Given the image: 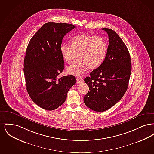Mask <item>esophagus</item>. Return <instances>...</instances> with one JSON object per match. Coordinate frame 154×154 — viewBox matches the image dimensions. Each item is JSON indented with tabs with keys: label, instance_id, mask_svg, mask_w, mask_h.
I'll return each instance as SVG.
<instances>
[{
	"label": "esophagus",
	"instance_id": "esophagus-1",
	"mask_svg": "<svg viewBox=\"0 0 154 154\" xmlns=\"http://www.w3.org/2000/svg\"><path fill=\"white\" fill-rule=\"evenodd\" d=\"M76 80H77V83H81V82H82L84 81L82 79H80V78H77Z\"/></svg>",
	"mask_w": 154,
	"mask_h": 154
}]
</instances>
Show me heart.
<instances>
[{"label":"heart","instance_id":"1","mask_svg":"<svg viewBox=\"0 0 154 154\" xmlns=\"http://www.w3.org/2000/svg\"><path fill=\"white\" fill-rule=\"evenodd\" d=\"M107 52V44L102 37L80 33L70 40V45L62 44L60 52L64 61L71 63L76 55L79 60L67 67L69 74L80 77L88 68L94 70L102 66Z\"/></svg>","mask_w":154,"mask_h":154}]
</instances>
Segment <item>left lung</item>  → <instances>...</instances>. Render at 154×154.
Here are the masks:
<instances>
[{
	"label": "left lung",
	"mask_w": 154,
	"mask_h": 154,
	"mask_svg": "<svg viewBox=\"0 0 154 154\" xmlns=\"http://www.w3.org/2000/svg\"><path fill=\"white\" fill-rule=\"evenodd\" d=\"M109 36L107 55L102 66L84 79L89 91L84 102L96 112L109 110L124 95L132 71L131 56L121 38L110 29L102 28Z\"/></svg>",
	"instance_id": "8db88e82"
}]
</instances>
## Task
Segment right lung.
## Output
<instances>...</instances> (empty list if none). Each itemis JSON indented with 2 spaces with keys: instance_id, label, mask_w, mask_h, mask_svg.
Returning a JSON list of instances; mask_svg holds the SVG:
<instances>
[{
  "instance_id": "obj_1",
  "label": "right lung",
  "mask_w": 154,
  "mask_h": 154,
  "mask_svg": "<svg viewBox=\"0 0 154 154\" xmlns=\"http://www.w3.org/2000/svg\"><path fill=\"white\" fill-rule=\"evenodd\" d=\"M75 28L70 23L47 22L27 47L23 63L26 90L33 102L44 110H55L63 104L76 83L72 75L58 78L65 67L60 52L62 39Z\"/></svg>"
}]
</instances>
